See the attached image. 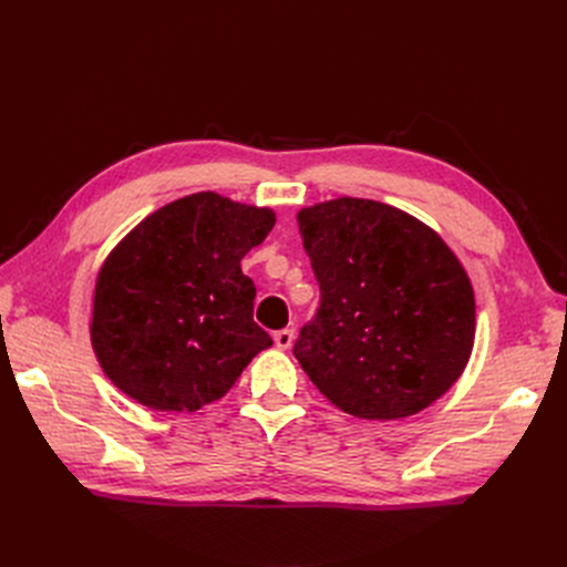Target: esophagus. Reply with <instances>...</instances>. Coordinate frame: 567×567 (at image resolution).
Returning <instances> with one entry per match:
<instances>
[{"instance_id": "34e87169", "label": "esophagus", "mask_w": 567, "mask_h": 567, "mask_svg": "<svg viewBox=\"0 0 567 567\" xmlns=\"http://www.w3.org/2000/svg\"><path fill=\"white\" fill-rule=\"evenodd\" d=\"M274 342H276L278 349H289L291 342H293V331H291V329L276 331V333H274Z\"/></svg>"}]
</instances>
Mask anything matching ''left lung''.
<instances>
[{"mask_svg":"<svg viewBox=\"0 0 567 567\" xmlns=\"http://www.w3.org/2000/svg\"><path fill=\"white\" fill-rule=\"evenodd\" d=\"M299 229L321 301L293 355L344 413L398 421L436 402L475 338L473 287L443 238L374 199L301 208Z\"/></svg>","mask_w":567,"mask_h":567,"instance_id":"8db88e82","label":"left lung"}]
</instances>
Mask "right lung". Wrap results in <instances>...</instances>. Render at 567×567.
Listing matches in <instances>:
<instances>
[{
  "label": "right lung",
  "mask_w": 567,
  "mask_h": 567,
  "mask_svg": "<svg viewBox=\"0 0 567 567\" xmlns=\"http://www.w3.org/2000/svg\"><path fill=\"white\" fill-rule=\"evenodd\" d=\"M274 225L271 208L195 193L146 216L107 255L89 331L118 391L156 411H197L274 344L241 271Z\"/></svg>",
  "instance_id": "right-lung-1"
}]
</instances>
